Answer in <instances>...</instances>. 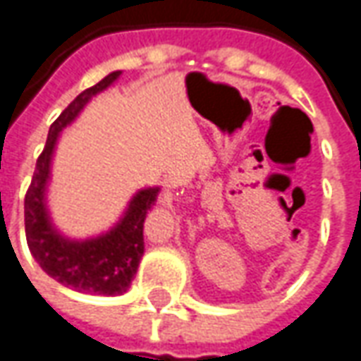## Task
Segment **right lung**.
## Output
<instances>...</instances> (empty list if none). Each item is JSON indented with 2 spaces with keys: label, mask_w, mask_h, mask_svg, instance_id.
I'll return each instance as SVG.
<instances>
[{
  "label": "right lung",
  "mask_w": 361,
  "mask_h": 361,
  "mask_svg": "<svg viewBox=\"0 0 361 361\" xmlns=\"http://www.w3.org/2000/svg\"><path fill=\"white\" fill-rule=\"evenodd\" d=\"M118 77L120 71L110 73L94 87L82 90L51 124L45 148L37 158L33 180L25 193L27 245L39 267L65 286L80 293L106 296H116L128 290L144 255V221L160 190L148 188L138 191L130 201L124 217L109 233L88 241H71L61 237L49 221L45 188L59 132L77 118L90 98L110 87Z\"/></svg>",
  "instance_id": "obj_1"
}]
</instances>
